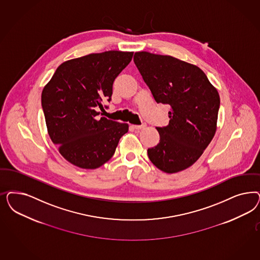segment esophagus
<instances>
[{
    "label": "esophagus",
    "instance_id": "esophagus-1",
    "mask_svg": "<svg viewBox=\"0 0 260 260\" xmlns=\"http://www.w3.org/2000/svg\"><path fill=\"white\" fill-rule=\"evenodd\" d=\"M133 126V128L136 129V130H142V129H144L145 127H146V124L145 123H143L142 125H132Z\"/></svg>",
    "mask_w": 260,
    "mask_h": 260
}]
</instances>
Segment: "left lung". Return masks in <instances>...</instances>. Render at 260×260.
<instances>
[{"mask_svg":"<svg viewBox=\"0 0 260 260\" xmlns=\"http://www.w3.org/2000/svg\"><path fill=\"white\" fill-rule=\"evenodd\" d=\"M134 62L156 102L170 106L169 123L157 127L159 143L148 158L169 174L191 167L216 132L217 89L200 68L173 56L137 51Z\"/></svg>","mask_w":260,"mask_h":260,"instance_id":"8db88e82","label":"left lung"}]
</instances>
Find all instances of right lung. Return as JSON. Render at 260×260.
I'll list each match as a JSON object with an SVG mask.
<instances>
[{"mask_svg":"<svg viewBox=\"0 0 260 260\" xmlns=\"http://www.w3.org/2000/svg\"><path fill=\"white\" fill-rule=\"evenodd\" d=\"M133 51L108 50L63 62L42 91L43 111L51 142L69 162L95 169L114 155L127 123L98 117L111 101L113 83Z\"/></svg>","mask_w":260,"mask_h":260,"instance_id":"add662e5","label":"right lung"}]
</instances>
